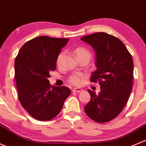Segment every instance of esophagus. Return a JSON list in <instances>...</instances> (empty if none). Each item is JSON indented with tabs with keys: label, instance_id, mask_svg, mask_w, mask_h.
I'll list each match as a JSON object with an SVG mask.
<instances>
[{
	"label": "esophagus",
	"instance_id": "1",
	"mask_svg": "<svg viewBox=\"0 0 146 146\" xmlns=\"http://www.w3.org/2000/svg\"><path fill=\"white\" fill-rule=\"evenodd\" d=\"M72 91L73 92H76V93H82L83 92V89H82V88H74L72 90Z\"/></svg>",
	"mask_w": 146,
	"mask_h": 146
}]
</instances>
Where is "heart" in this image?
Segmentation results:
<instances>
[{"instance_id":"b5f03b06","label":"heart","mask_w":146,"mask_h":146,"mask_svg":"<svg viewBox=\"0 0 146 146\" xmlns=\"http://www.w3.org/2000/svg\"><path fill=\"white\" fill-rule=\"evenodd\" d=\"M74 53L76 55V58H77L78 60H80L82 59H86L87 60L89 61L91 58V53L88 49L85 48H77L74 50ZM64 55H65V52L62 51L58 54V57L56 59V64L58 66H60L62 64L63 59L64 58ZM84 76L82 75H72L69 79V81L72 84L75 86H79L82 84V80H83Z\"/></svg>"}]
</instances>
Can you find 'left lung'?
I'll use <instances>...</instances> for the list:
<instances>
[{"label": "left lung", "mask_w": 146, "mask_h": 146, "mask_svg": "<svg viewBox=\"0 0 146 146\" xmlns=\"http://www.w3.org/2000/svg\"><path fill=\"white\" fill-rule=\"evenodd\" d=\"M81 40L95 51L97 69L93 72L91 81L98 82L100 86L98 94L88 90L91 100L84 111L96 122H108L119 115L131 92L133 60L125 45L107 33H95Z\"/></svg>", "instance_id": "left-lung-1"}]
</instances>
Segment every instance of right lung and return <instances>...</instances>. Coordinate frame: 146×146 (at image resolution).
<instances>
[{
  "label": "right lung",
  "instance_id": "obj_1",
  "mask_svg": "<svg viewBox=\"0 0 146 146\" xmlns=\"http://www.w3.org/2000/svg\"><path fill=\"white\" fill-rule=\"evenodd\" d=\"M69 38L38 36L25 43L15 61V74L21 105L36 119L56 117L71 94L65 86H51L50 72L56 69L58 54Z\"/></svg>",
  "mask_w": 146,
  "mask_h": 146
}]
</instances>
